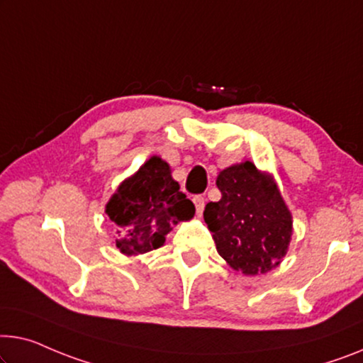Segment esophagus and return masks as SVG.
<instances>
[{
	"mask_svg": "<svg viewBox=\"0 0 363 363\" xmlns=\"http://www.w3.org/2000/svg\"><path fill=\"white\" fill-rule=\"evenodd\" d=\"M192 200H194V203H196V212L200 216L203 212V207H205V199L202 196H196Z\"/></svg>",
	"mask_w": 363,
	"mask_h": 363,
	"instance_id": "obj_1",
	"label": "esophagus"
}]
</instances>
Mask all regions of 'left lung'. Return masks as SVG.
Segmentation results:
<instances>
[{
  "label": "left lung",
  "mask_w": 363,
  "mask_h": 363,
  "mask_svg": "<svg viewBox=\"0 0 363 363\" xmlns=\"http://www.w3.org/2000/svg\"><path fill=\"white\" fill-rule=\"evenodd\" d=\"M218 202L203 210L216 251L246 275L277 267L289 250L291 215L277 184L251 161L223 169L216 177Z\"/></svg>",
  "instance_id": "left-lung-1"
}]
</instances>
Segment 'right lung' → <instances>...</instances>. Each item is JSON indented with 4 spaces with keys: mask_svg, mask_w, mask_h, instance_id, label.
<instances>
[{
    "mask_svg": "<svg viewBox=\"0 0 363 363\" xmlns=\"http://www.w3.org/2000/svg\"><path fill=\"white\" fill-rule=\"evenodd\" d=\"M106 213L117 226L116 246L133 256L163 246L172 226L191 220L196 207L171 177L169 164L153 156L121 184L106 205Z\"/></svg>",
    "mask_w": 363,
    "mask_h": 363,
    "instance_id": "add662e5",
    "label": "right lung"
}]
</instances>
